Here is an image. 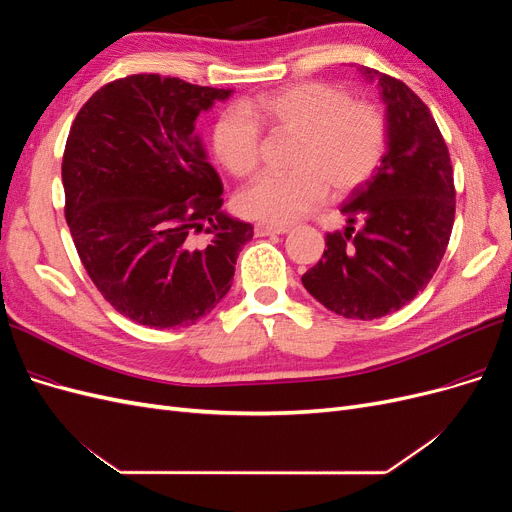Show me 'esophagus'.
Wrapping results in <instances>:
<instances>
[{
	"mask_svg": "<svg viewBox=\"0 0 512 512\" xmlns=\"http://www.w3.org/2000/svg\"><path fill=\"white\" fill-rule=\"evenodd\" d=\"M290 228L288 226H271V224H256L254 232L256 237H269V235H286Z\"/></svg>",
	"mask_w": 512,
	"mask_h": 512,
	"instance_id": "34e87169",
	"label": "esophagus"
}]
</instances>
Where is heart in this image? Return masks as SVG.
Here are the masks:
<instances>
[{
	"label": "heart",
	"instance_id": "1",
	"mask_svg": "<svg viewBox=\"0 0 512 512\" xmlns=\"http://www.w3.org/2000/svg\"><path fill=\"white\" fill-rule=\"evenodd\" d=\"M299 138L290 173H265L247 183L237 205L247 218L288 226L318 207L327 190L346 194L378 168L386 121L374 104L352 102L344 89L324 83L292 85L245 106H230L213 126V153L232 175H250L260 158V126Z\"/></svg>",
	"mask_w": 512,
	"mask_h": 512
}]
</instances>
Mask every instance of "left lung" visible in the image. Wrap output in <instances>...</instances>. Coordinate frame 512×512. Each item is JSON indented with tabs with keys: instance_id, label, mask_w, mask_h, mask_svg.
<instances>
[{
	"instance_id": "left-lung-1",
	"label": "left lung",
	"mask_w": 512,
	"mask_h": 512,
	"mask_svg": "<svg viewBox=\"0 0 512 512\" xmlns=\"http://www.w3.org/2000/svg\"><path fill=\"white\" fill-rule=\"evenodd\" d=\"M380 91L386 153L376 173L348 196L344 232L301 282L344 318L374 320L410 303L440 267L455 222L453 166L425 102L393 76L359 66ZM362 230L353 232V222Z\"/></svg>"
}]
</instances>
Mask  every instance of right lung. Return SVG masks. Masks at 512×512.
<instances>
[{
  "mask_svg": "<svg viewBox=\"0 0 512 512\" xmlns=\"http://www.w3.org/2000/svg\"><path fill=\"white\" fill-rule=\"evenodd\" d=\"M232 91L134 74L96 91L70 128L61 181L76 252L102 297L145 327L209 314L254 237L222 211L224 185L196 134V117Z\"/></svg>",
  "mask_w": 512,
  "mask_h": 512,
  "instance_id": "add662e5",
  "label": "right lung"
}]
</instances>
